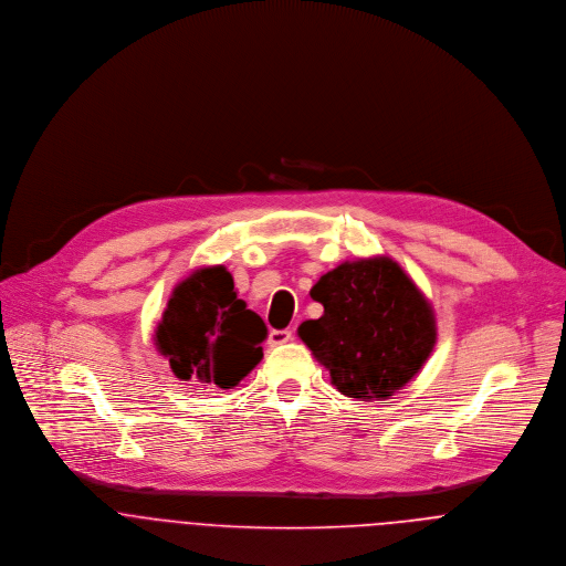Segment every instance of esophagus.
Returning a JSON list of instances; mask_svg holds the SVG:
<instances>
[{
	"label": "esophagus",
	"mask_w": 566,
	"mask_h": 566,
	"mask_svg": "<svg viewBox=\"0 0 566 566\" xmlns=\"http://www.w3.org/2000/svg\"><path fill=\"white\" fill-rule=\"evenodd\" d=\"M292 339V331H270V337H268V344L270 346H281V344H285V342H290Z\"/></svg>",
	"instance_id": "1"
}]
</instances>
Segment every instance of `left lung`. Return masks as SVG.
I'll return each mask as SVG.
<instances>
[{
	"label": "left lung",
	"instance_id": "8db88e82",
	"mask_svg": "<svg viewBox=\"0 0 566 566\" xmlns=\"http://www.w3.org/2000/svg\"><path fill=\"white\" fill-rule=\"evenodd\" d=\"M310 294L323 303L324 314L301 324L298 337L344 397L390 399L433 353V305L388 254L339 263Z\"/></svg>",
	"mask_w": 566,
	"mask_h": 566
}]
</instances>
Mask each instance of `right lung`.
<instances>
[{
    "label": "right lung",
    "instance_id": "1",
    "mask_svg": "<svg viewBox=\"0 0 566 566\" xmlns=\"http://www.w3.org/2000/svg\"><path fill=\"white\" fill-rule=\"evenodd\" d=\"M268 326L238 298L224 265H202L174 285L155 348L180 381L231 390L263 359Z\"/></svg>",
    "mask_w": 566,
    "mask_h": 566
}]
</instances>
